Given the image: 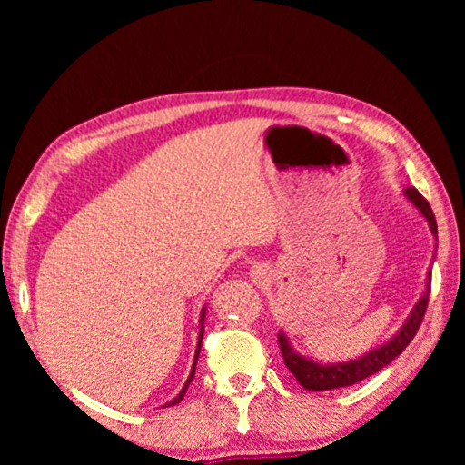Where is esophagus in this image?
Returning <instances> with one entry per match:
<instances>
[{"label":"esophagus","instance_id":"esophagus-1","mask_svg":"<svg viewBox=\"0 0 465 465\" xmlns=\"http://www.w3.org/2000/svg\"><path fill=\"white\" fill-rule=\"evenodd\" d=\"M250 279L254 282H266L271 279V271L266 269V264H254L250 271Z\"/></svg>","mask_w":465,"mask_h":465}]
</instances>
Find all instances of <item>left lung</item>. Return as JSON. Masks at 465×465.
Returning <instances> with one entry per match:
<instances>
[{"label": "left lung", "instance_id": "obj_1", "mask_svg": "<svg viewBox=\"0 0 465 465\" xmlns=\"http://www.w3.org/2000/svg\"><path fill=\"white\" fill-rule=\"evenodd\" d=\"M404 196L420 211V215L427 219V223L430 227V233L437 238V222L427 199H424V196L412 186L406 188ZM429 295H430V271L427 272L424 293L419 302H416L411 316L406 318L402 328H400L388 342L367 351L363 357L352 359V361H342V363H318V361H313L310 357L299 355L293 346H291L287 334L279 332V349L282 352V361H285L289 371L295 375L299 385L310 391H328V390L346 388V385H355L359 381H363L369 375L381 371L385 365H390L393 359L402 355V351L412 342V338L416 336V332H419V328L422 324L424 312H427Z\"/></svg>", "mask_w": 465, "mask_h": 465}]
</instances>
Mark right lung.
Masks as SVG:
<instances>
[{
  "label": "right lung",
  "instance_id": "right-lung-1",
  "mask_svg": "<svg viewBox=\"0 0 465 465\" xmlns=\"http://www.w3.org/2000/svg\"><path fill=\"white\" fill-rule=\"evenodd\" d=\"M204 312L207 310H201V332H199V342H196V352H194V361H193V369H191V375H188V380H186V383H184V388L180 390V393L178 396L174 398V400H170V402L166 404V406H174V404H178L180 400L184 398V393H186V390H188V385H191V381H193V377H194V369H196V359H199V352H201V342H203V332H204Z\"/></svg>",
  "mask_w": 465,
  "mask_h": 465
}]
</instances>
